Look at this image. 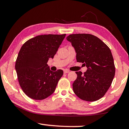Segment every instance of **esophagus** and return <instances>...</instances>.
Segmentation results:
<instances>
[{"instance_id": "34e87169", "label": "esophagus", "mask_w": 129, "mask_h": 129, "mask_svg": "<svg viewBox=\"0 0 129 129\" xmlns=\"http://www.w3.org/2000/svg\"><path fill=\"white\" fill-rule=\"evenodd\" d=\"M69 72L70 71H69V70H67V69H65V70H64V73H69Z\"/></svg>"}]
</instances>
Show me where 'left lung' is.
<instances>
[{
  "label": "left lung",
  "mask_w": 129,
  "mask_h": 129,
  "mask_svg": "<svg viewBox=\"0 0 129 129\" xmlns=\"http://www.w3.org/2000/svg\"><path fill=\"white\" fill-rule=\"evenodd\" d=\"M76 52L77 62L84 63L87 71L76 72L73 83L75 94L86 101H95L105 94L115 75V65L108 45L90 34L70 35L67 38Z\"/></svg>",
  "instance_id": "1"
}]
</instances>
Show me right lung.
<instances>
[{
  "mask_svg": "<svg viewBox=\"0 0 129 129\" xmlns=\"http://www.w3.org/2000/svg\"><path fill=\"white\" fill-rule=\"evenodd\" d=\"M66 34L43 35L28 40L21 47L15 64L17 78L26 95L36 100L46 99L55 90L63 71L50 70L53 58Z\"/></svg>",
  "mask_w": 129,
  "mask_h": 129,
  "instance_id": "right-lung-1",
  "label": "right lung"
}]
</instances>
